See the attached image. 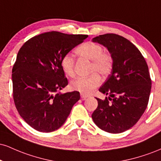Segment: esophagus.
<instances>
[{"mask_svg":"<svg viewBox=\"0 0 161 161\" xmlns=\"http://www.w3.org/2000/svg\"><path fill=\"white\" fill-rule=\"evenodd\" d=\"M89 97V95H86V94H83V93L81 94V97H82V100H86L87 97Z\"/></svg>","mask_w":161,"mask_h":161,"instance_id":"1","label":"esophagus"}]
</instances>
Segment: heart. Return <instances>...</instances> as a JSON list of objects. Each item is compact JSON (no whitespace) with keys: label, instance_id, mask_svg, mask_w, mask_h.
Masks as SVG:
<instances>
[{"label":"heart","instance_id":"1","mask_svg":"<svg viewBox=\"0 0 161 161\" xmlns=\"http://www.w3.org/2000/svg\"><path fill=\"white\" fill-rule=\"evenodd\" d=\"M75 53L83 58L92 61L90 72L92 73L88 77H79L73 80L70 86L75 91L85 94H89L97 88L101 83L100 74L107 75L111 72L113 68V59L111 55L104 52V49L100 45L94 42H86L75 49ZM74 59L69 53L63 56L60 65L65 73L69 76H73L74 72Z\"/></svg>","mask_w":161,"mask_h":161}]
</instances>
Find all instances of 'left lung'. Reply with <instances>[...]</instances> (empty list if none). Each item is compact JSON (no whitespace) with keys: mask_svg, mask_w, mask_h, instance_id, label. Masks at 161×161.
Instances as JSON below:
<instances>
[{"mask_svg":"<svg viewBox=\"0 0 161 161\" xmlns=\"http://www.w3.org/2000/svg\"><path fill=\"white\" fill-rule=\"evenodd\" d=\"M92 42L108 49L113 68L99 88L100 92L109 95L108 98L95 97L97 108L92 118L105 132L120 133L132 128L147 108L151 89L148 66L139 50L120 36L101 35Z\"/></svg>","mask_w":161,"mask_h":161,"instance_id":"1","label":"left lung"}]
</instances>
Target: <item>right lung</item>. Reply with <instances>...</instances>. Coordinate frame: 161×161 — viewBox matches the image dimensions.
I'll return each mask as SVG.
<instances>
[{
	"instance_id": "add662e5",
	"label": "right lung",
	"mask_w": 161,
	"mask_h": 161,
	"mask_svg": "<svg viewBox=\"0 0 161 161\" xmlns=\"http://www.w3.org/2000/svg\"><path fill=\"white\" fill-rule=\"evenodd\" d=\"M87 38L45 32L19 49L12 70L13 95L19 115L36 130L51 132L60 128L80 99L79 92H58L68 85L60 60Z\"/></svg>"
}]
</instances>
